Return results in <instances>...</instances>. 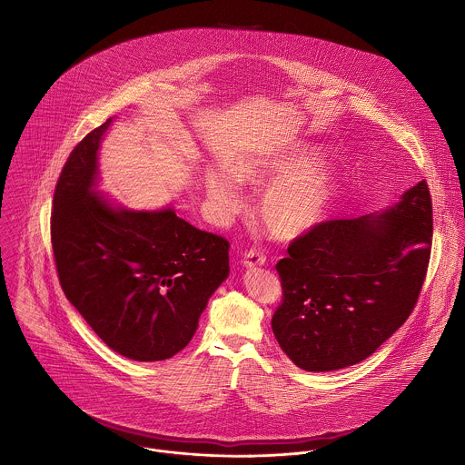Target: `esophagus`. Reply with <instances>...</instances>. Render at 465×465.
Listing matches in <instances>:
<instances>
[{"instance_id": "obj_1", "label": "esophagus", "mask_w": 465, "mask_h": 465, "mask_svg": "<svg viewBox=\"0 0 465 465\" xmlns=\"http://www.w3.org/2000/svg\"><path fill=\"white\" fill-rule=\"evenodd\" d=\"M265 254L262 251H258V249H251L243 256V265L245 266H262L265 265Z\"/></svg>"}]
</instances>
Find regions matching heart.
<instances>
[{
  "mask_svg": "<svg viewBox=\"0 0 465 465\" xmlns=\"http://www.w3.org/2000/svg\"><path fill=\"white\" fill-rule=\"evenodd\" d=\"M313 153L297 148L281 155L252 157L232 166V175L243 184H266L277 181L266 190L260 213L272 234L279 238H295L313 227L324 214L332 190L334 175L322 166L308 168ZM205 190L211 200L223 211L240 207L236 183L223 172L205 175Z\"/></svg>",
  "mask_w": 465,
  "mask_h": 465,
  "instance_id": "1",
  "label": "heart"
}]
</instances>
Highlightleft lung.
<instances>
[{"label":"left lung","instance_id":"1","mask_svg":"<svg viewBox=\"0 0 465 465\" xmlns=\"http://www.w3.org/2000/svg\"><path fill=\"white\" fill-rule=\"evenodd\" d=\"M431 209L420 181L376 218L326 220L292 240L275 265L282 299L272 331L297 367L354 365L404 324L428 272Z\"/></svg>","mask_w":465,"mask_h":465}]
</instances>
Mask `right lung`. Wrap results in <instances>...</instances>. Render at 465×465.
Listing matches in <instances>:
<instances>
[{
	"label": "right lung",
	"instance_id": "1",
	"mask_svg": "<svg viewBox=\"0 0 465 465\" xmlns=\"http://www.w3.org/2000/svg\"><path fill=\"white\" fill-rule=\"evenodd\" d=\"M111 120L69 153L55 186L52 247L67 301L113 351L159 361L183 351L229 275V242L175 211L114 209L94 190Z\"/></svg>",
	"mask_w": 465,
	"mask_h": 465
}]
</instances>
